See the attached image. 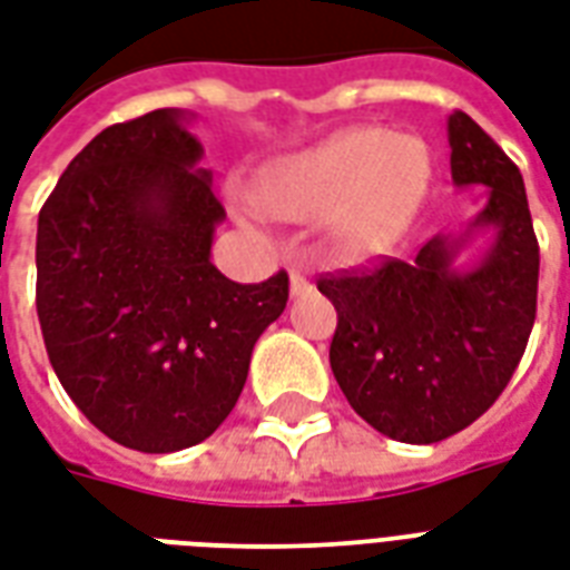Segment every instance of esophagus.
Instances as JSON below:
<instances>
[{"mask_svg":"<svg viewBox=\"0 0 570 570\" xmlns=\"http://www.w3.org/2000/svg\"><path fill=\"white\" fill-rule=\"evenodd\" d=\"M311 289H314V284H311V281H307V275H302V272H289V295H293V298H302V295H307L311 293Z\"/></svg>","mask_w":570,"mask_h":570,"instance_id":"esophagus-1","label":"esophagus"}]
</instances>
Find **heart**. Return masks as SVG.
<instances>
[{
    "label": "heart",
    "mask_w": 570,
    "mask_h": 570,
    "mask_svg": "<svg viewBox=\"0 0 570 570\" xmlns=\"http://www.w3.org/2000/svg\"><path fill=\"white\" fill-rule=\"evenodd\" d=\"M433 188V155L419 137L362 125L337 130L311 149L277 158L256 173L259 206L286 220L325 215V233L343 256L380 254L419 220ZM245 227L254 206H236Z\"/></svg>",
    "instance_id": "1"
}]
</instances>
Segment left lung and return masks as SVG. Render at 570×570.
I'll use <instances>...</instances> for the list:
<instances>
[{"mask_svg": "<svg viewBox=\"0 0 570 570\" xmlns=\"http://www.w3.org/2000/svg\"><path fill=\"white\" fill-rule=\"evenodd\" d=\"M451 179L484 203L460 233L412 259L323 277L337 311L328 362L346 401L382 436L433 445L493 406L523 358L538 302V238L520 169L466 112L449 116ZM478 235L491 245L459 256Z\"/></svg>", "mask_w": 570, "mask_h": 570, "instance_id": "1", "label": "left lung"}]
</instances>
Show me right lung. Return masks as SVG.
Wrapping results in <instances>:
<instances>
[{"mask_svg": "<svg viewBox=\"0 0 570 570\" xmlns=\"http://www.w3.org/2000/svg\"><path fill=\"white\" fill-rule=\"evenodd\" d=\"M190 112L104 128L38 215V320L77 410L125 449L208 440L245 389L289 277L236 284L212 266L224 206Z\"/></svg>", "mask_w": 570, "mask_h": 570, "instance_id": "add662e5", "label": "right lung"}]
</instances>
